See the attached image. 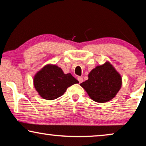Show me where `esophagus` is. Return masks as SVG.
<instances>
[{
  "label": "esophagus",
  "instance_id": "esophagus-1",
  "mask_svg": "<svg viewBox=\"0 0 146 146\" xmlns=\"http://www.w3.org/2000/svg\"><path fill=\"white\" fill-rule=\"evenodd\" d=\"M77 79H78V80H79V83H81V82H83V79H82L81 77H78Z\"/></svg>",
  "mask_w": 146,
  "mask_h": 146
}]
</instances>
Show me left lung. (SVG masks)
Listing matches in <instances>:
<instances>
[{
	"label": "left lung",
	"instance_id": "obj_1",
	"mask_svg": "<svg viewBox=\"0 0 146 146\" xmlns=\"http://www.w3.org/2000/svg\"><path fill=\"white\" fill-rule=\"evenodd\" d=\"M92 100L104 103L112 100L120 90L122 78L109 62L98 66L88 74V79L80 84Z\"/></svg>",
	"mask_w": 146,
	"mask_h": 146
}]
</instances>
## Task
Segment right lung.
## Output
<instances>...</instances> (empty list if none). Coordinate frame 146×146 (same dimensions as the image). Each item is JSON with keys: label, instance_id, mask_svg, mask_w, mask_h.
Segmentation results:
<instances>
[{"label": "right lung", "instance_id": "obj_1", "mask_svg": "<svg viewBox=\"0 0 146 146\" xmlns=\"http://www.w3.org/2000/svg\"><path fill=\"white\" fill-rule=\"evenodd\" d=\"M79 81L71 73L65 74L56 65L48 64L35 75L33 84L42 98L53 100L62 96L67 88Z\"/></svg>", "mask_w": 146, "mask_h": 146}]
</instances>
